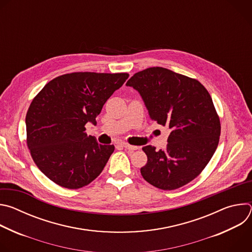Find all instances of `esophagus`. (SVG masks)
<instances>
[{"instance_id":"34e87169","label":"esophagus","mask_w":252,"mask_h":252,"mask_svg":"<svg viewBox=\"0 0 252 252\" xmlns=\"http://www.w3.org/2000/svg\"><path fill=\"white\" fill-rule=\"evenodd\" d=\"M121 145L125 148V149H126V150H129V151H136V150H138L139 148L138 147H135V146H130V145H128V143H126V142H123V143H121Z\"/></svg>"}]
</instances>
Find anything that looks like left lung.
<instances>
[{
    "mask_svg": "<svg viewBox=\"0 0 252 252\" xmlns=\"http://www.w3.org/2000/svg\"><path fill=\"white\" fill-rule=\"evenodd\" d=\"M126 86L138 92L152 121L170 129L163 151L142 148L148 157L142 177L163 190L186 186L219 146L220 122L210 94L198 81L160 66L138 71Z\"/></svg>",
    "mask_w": 252,
    "mask_h": 252,
    "instance_id": "8db88e82",
    "label": "left lung"
}]
</instances>
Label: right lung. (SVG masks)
I'll use <instances>...</instances> for the list:
<instances>
[{
	"instance_id": "obj_1",
	"label": "right lung",
	"mask_w": 252,
	"mask_h": 252,
	"mask_svg": "<svg viewBox=\"0 0 252 252\" xmlns=\"http://www.w3.org/2000/svg\"><path fill=\"white\" fill-rule=\"evenodd\" d=\"M128 74L71 73L48 83L26 116L27 143L39 169L55 184L81 189L95 179L115 151L85 132Z\"/></svg>"
}]
</instances>
